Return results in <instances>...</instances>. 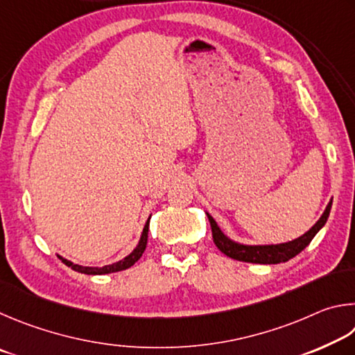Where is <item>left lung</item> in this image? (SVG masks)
<instances>
[{
	"label": "left lung",
	"mask_w": 355,
	"mask_h": 355,
	"mask_svg": "<svg viewBox=\"0 0 355 355\" xmlns=\"http://www.w3.org/2000/svg\"><path fill=\"white\" fill-rule=\"evenodd\" d=\"M331 207H332V201L327 204L324 214H322L321 218L316 221V225L310 229V231L301 235L300 239L288 241V243L266 245V246H246V245L235 243V241L229 240L226 235L220 231L218 225H216L212 216L209 214L207 216L210 221V227H212L214 243L223 254H226L227 257H231L234 260H240V262L272 265V263L287 262V260L297 256L302 250H306V248L310 245V241L313 240L315 235L318 234L320 229L326 225L329 214H331Z\"/></svg>",
	"instance_id": "1"
}]
</instances>
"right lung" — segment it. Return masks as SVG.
<instances>
[{"instance_id":"right-lung-1","label":"right lung","mask_w":355,"mask_h":355,"mask_svg":"<svg viewBox=\"0 0 355 355\" xmlns=\"http://www.w3.org/2000/svg\"><path fill=\"white\" fill-rule=\"evenodd\" d=\"M148 227H149V218L146 221L145 227H143V232H141V237L139 245H137L135 250L129 254L128 257H124L120 262H116L114 265H107V266H103V268H92V266H80V265H74L71 262H68V260L62 259V262H64L67 266H70L71 270L78 271V272H84V275H109V272H116V271H123L129 268V266H132L137 260L141 257V254L145 252V248L148 243Z\"/></svg>"}]
</instances>
